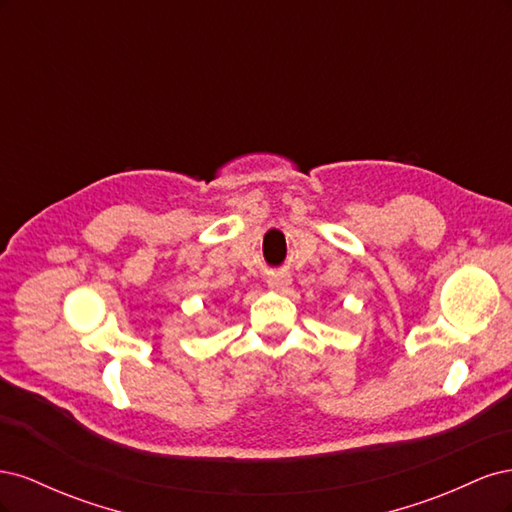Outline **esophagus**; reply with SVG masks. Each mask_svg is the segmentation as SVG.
<instances>
[{
  "mask_svg": "<svg viewBox=\"0 0 512 512\" xmlns=\"http://www.w3.org/2000/svg\"><path fill=\"white\" fill-rule=\"evenodd\" d=\"M267 284H269V288H273V290H286V288L290 286V277L284 275V273H273V275H269Z\"/></svg>",
  "mask_w": 512,
  "mask_h": 512,
  "instance_id": "1",
  "label": "esophagus"
}]
</instances>
